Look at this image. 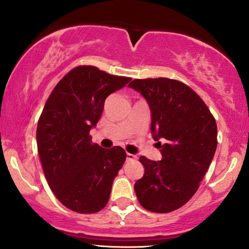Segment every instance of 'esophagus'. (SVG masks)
Here are the masks:
<instances>
[{"instance_id":"obj_1","label":"esophagus","mask_w":249,"mask_h":249,"mask_svg":"<svg viewBox=\"0 0 249 249\" xmlns=\"http://www.w3.org/2000/svg\"><path fill=\"white\" fill-rule=\"evenodd\" d=\"M138 157H137V156H135V155H132V154H128V152H127V154H126V160L127 161H130V160H133V159H137Z\"/></svg>"}]
</instances>
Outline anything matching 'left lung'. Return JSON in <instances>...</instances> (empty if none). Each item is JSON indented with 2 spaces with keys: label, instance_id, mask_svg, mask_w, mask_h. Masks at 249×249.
Listing matches in <instances>:
<instances>
[{
  "label": "left lung",
  "instance_id": "left-lung-1",
  "mask_svg": "<svg viewBox=\"0 0 249 249\" xmlns=\"http://www.w3.org/2000/svg\"><path fill=\"white\" fill-rule=\"evenodd\" d=\"M128 86L148 102L152 138L163 156L159 161L141 156L144 175L135 182V195L147 211L170 213L199 188L216 150V122L199 95L177 79H134Z\"/></svg>",
  "mask_w": 249,
  "mask_h": 249
}]
</instances>
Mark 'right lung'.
Wrapping results in <instances>:
<instances>
[{
  "instance_id": "1",
  "label": "right lung",
  "mask_w": 249,
  "mask_h": 249,
  "mask_svg": "<svg viewBox=\"0 0 249 249\" xmlns=\"http://www.w3.org/2000/svg\"><path fill=\"white\" fill-rule=\"evenodd\" d=\"M131 78L107 74L93 66L71 69L53 89L37 123L36 141L43 171L57 199L82 214L101 211L126 152L92 143L90 131L109 94Z\"/></svg>"
}]
</instances>
